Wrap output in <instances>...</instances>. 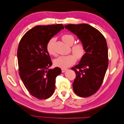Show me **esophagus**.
<instances>
[{
    "label": "esophagus",
    "mask_w": 124,
    "mask_h": 124,
    "mask_svg": "<svg viewBox=\"0 0 124 124\" xmlns=\"http://www.w3.org/2000/svg\"><path fill=\"white\" fill-rule=\"evenodd\" d=\"M68 70L67 69H65V68H62V73H63V72H66V71Z\"/></svg>",
    "instance_id": "34e87169"
}]
</instances>
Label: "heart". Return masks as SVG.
I'll use <instances>...</instances> for the list:
<instances>
[{
	"instance_id": "heart-1",
	"label": "heart",
	"mask_w": 124,
	"mask_h": 124,
	"mask_svg": "<svg viewBox=\"0 0 124 124\" xmlns=\"http://www.w3.org/2000/svg\"><path fill=\"white\" fill-rule=\"evenodd\" d=\"M62 39L65 43L71 46L74 42V37L70 34H63L62 36ZM55 39L52 38L47 41L46 45V50L50 55H55L54 43ZM71 51L74 54H71L65 56H59L54 59V65L56 67L62 68H66L73 65L77 62V59H81L85 54V46L82 42H78L72 45Z\"/></svg>"
}]
</instances>
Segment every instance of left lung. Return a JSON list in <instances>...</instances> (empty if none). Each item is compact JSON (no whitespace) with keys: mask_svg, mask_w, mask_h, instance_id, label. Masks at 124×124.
<instances>
[{"mask_svg":"<svg viewBox=\"0 0 124 124\" xmlns=\"http://www.w3.org/2000/svg\"><path fill=\"white\" fill-rule=\"evenodd\" d=\"M65 27L78 37L86 49L79 63L71 68L76 74L73 91L80 97H89L101 87L108 68L106 40L98 30L88 24H68Z\"/></svg>","mask_w":124,"mask_h":124,"instance_id":"obj_1","label":"left lung"}]
</instances>
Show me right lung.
Wrapping results in <instances>:
<instances>
[{
    "label": "right lung",
    "mask_w": 124,
    "mask_h": 124,
    "mask_svg": "<svg viewBox=\"0 0 124 124\" xmlns=\"http://www.w3.org/2000/svg\"><path fill=\"white\" fill-rule=\"evenodd\" d=\"M63 28L62 24L36 26L25 33L18 44L20 76L29 93L38 99H46L53 95L56 78L62 72L58 67L48 69L52 62L46 45Z\"/></svg>",
    "instance_id": "1"
}]
</instances>
